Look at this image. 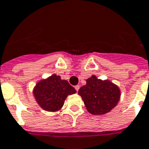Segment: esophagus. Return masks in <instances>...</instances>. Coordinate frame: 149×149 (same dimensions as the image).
<instances>
[{
  "mask_svg": "<svg viewBox=\"0 0 149 149\" xmlns=\"http://www.w3.org/2000/svg\"><path fill=\"white\" fill-rule=\"evenodd\" d=\"M75 89H76V91H79V85H77V86H75Z\"/></svg>",
  "mask_w": 149,
  "mask_h": 149,
  "instance_id": "1",
  "label": "esophagus"
}]
</instances>
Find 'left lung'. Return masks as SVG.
<instances>
[{
  "mask_svg": "<svg viewBox=\"0 0 149 149\" xmlns=\"http://www.w3.org/2000/svg\"><path fill=\"white\" fill-rule=\"evenodd\" d=\"M87 84L79 88L87 110L93 115H104L115 108L120 98V90L109 79H97L95 75L86 80Z\"/></svg>",
  "mask_w": 149,
  "mask_h": 149,
  "instance_id": "1",
  "label": "left lung"
}]
</instances>
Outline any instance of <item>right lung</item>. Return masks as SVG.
Segmentation results:
<instances>
[{
	"label": "right lung",
	"instance_id": "add662e5",
	"mask_svg": "<svg viewBox=\"0 0 149 149\" xmlns=\"http://www.w3.org/2000/svg\"><path fill=\"white\" fill-rule=\"evenodd\" d=\"M75 93L74 87L56 74L40 79L33 91L37 104L48 112H57L61 109L67 96Z\"/></svg>",
	"mask_w": 149,
	"mask_h": 149
}]
</instances>
